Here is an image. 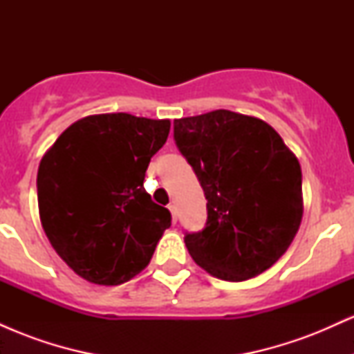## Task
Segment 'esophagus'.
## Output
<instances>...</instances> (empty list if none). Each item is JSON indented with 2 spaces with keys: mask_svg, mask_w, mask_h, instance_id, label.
<instances>
[{
  "mask_svg": "<svg viewBox=\"0 0 354 354\" xmlns=\"http://www.w3.org/2000/svg\"><path fill=\"white\" fill-rule=\"evenodd\" d=\"M168 209H169V213H171V216H173V221L176 223V219H178V208H176V205H168Z\"/></svg>",
  "mask_w": 354,
  "mask_h": 354,
  "instance_id": "esophagus-1",
  "label": "esophagus"
}]
</instances>
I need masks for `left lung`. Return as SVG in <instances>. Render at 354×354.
<instances>
[{
    "label": "left lung",
    "instance_id": "1",
    "mask_svg": "<svg viewBox=\"0 0 354 354\" xmlns=\"http://www.w3.org/2000/svg\"><path fill=\"white\" fill-rule=\"evenodd\" d=\"M208 221L185 236L191 258L225 281L261 274L286 253L303 218L301 166L270 124L230 109L174 120Z\"/></svg>",
    "mask_w": 354,
    "mask_h": 354
}]
</instances>
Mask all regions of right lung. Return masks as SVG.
<instances>
[{"label": "right lung", "mask_w": 354, "mask_h": 354, "mask_svg": "<svg viewBox=\"0 0 354 354\" xmlns=\"http://www.w3.org/2000/svg\"><path fill=\"white\" fill-rule=\"evenodd\" d=\"M169 120L128 113L73 123L38 168L41 226L59 258L89 283L116 286L151 261L171 214L143 188Z\"/></svg>", "instance_id": "obj_1"}]
</instances>
